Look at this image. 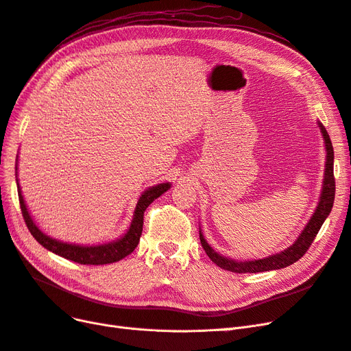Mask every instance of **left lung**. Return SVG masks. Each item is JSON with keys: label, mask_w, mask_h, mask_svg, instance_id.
Listing matches in <instances>:
<instances>
[{"label": "left lung", "mask_w": 351, "mask_h": 351, "mask_svg": "<svg viewBox=\"0 0 351 351\" xmlns=\"http://www.w3.org/2000/svg\"><path fill=\"white\" fill-rule=\"evenodd\" d=\"M322 136L325 141V149H327V164H325V176H324V186H322V193L319 197L318 208L315 213L312 215L311 221L305 226L304 231L299 235V238L295 241V244L286 248L285 251L274 254V256L265 257L261 260H252V261H235L231 258L222 257L217 254L208 243L206 239L203 238L202 232L200 234V243L203 250L206 251L208 257L216 264L219 265L221 269L232 271V273H261V271H270V270H277V269H283L296 263L300 257L305 256V252L309 250L311 244L315 239L318 231L321 229L324 221L327 219V216L330 215L332 209V203L335 197V178H334V149H332V143L328 136V132L325 130V128L319 123Z\"/></svg>", "instance_id": "1"}]
</instances>
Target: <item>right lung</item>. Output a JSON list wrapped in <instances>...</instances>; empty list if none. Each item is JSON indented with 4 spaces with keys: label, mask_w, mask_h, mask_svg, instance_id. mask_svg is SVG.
I'll use <instances>...</instances> for the list:
<instances>
[{
    "label": "right lung",
    "mask_w": 351,
    "mask_h": 351,
    "mask_svg": "<svg viewBox=\"0 0 351 351\" xmlns=\"http://www.w3.org/2000/svg\"><path fill=\"white\" fill-rule=\"evenodd\" d=\"M17 189H19L20 209H21V213L24 217V222H26L30 234L34 237V239L38 241L40 245H43L46 250L58 254V256H60V257H64L71 261H75L78 264L100 265V264L116 263L119 260H122L136 248V245L139 244V238L142 235L145 210H147V208L156 197H160L162 193H165L168 189H170V183H162L158 186H154L143 193L136 204L134 221H132V223H130L129 231L122 238L114 241V243L95 245V247H82V245H75V244L60 243V241L52 239L51 237L45 235L32 221L29 210L26 208V203H24V199L21 196L19 183H17Z\"/></svg>",
    "instance_id": "right-lung-1"
}]
</instances>
